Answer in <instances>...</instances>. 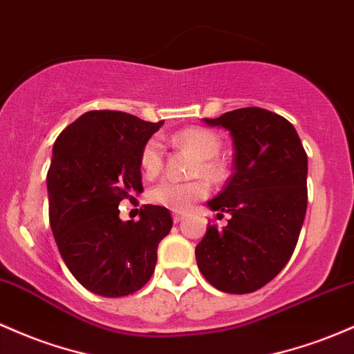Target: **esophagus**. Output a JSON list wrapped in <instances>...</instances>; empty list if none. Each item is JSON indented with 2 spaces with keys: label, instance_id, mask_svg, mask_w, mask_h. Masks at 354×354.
<instances>
[{
  "label": "esophagus",
  "instance_id": "esophagus-1",
  "mask_svg": "<svg viewBox=\"0 0 354 354\" xmlns=\"http://www.w3.org/2000/svg\"><path fill=\"white\" fill-rule=\"evenodd\" d=\"M183 218H185L183 213H173V221H174V223H180V221L183 220Z\"/></svg>",
  "mask_w": 354,
  "mask_h": 354
}]
</instances>
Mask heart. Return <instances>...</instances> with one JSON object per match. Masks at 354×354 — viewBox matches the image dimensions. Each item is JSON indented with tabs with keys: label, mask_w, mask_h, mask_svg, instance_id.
Here are the masks:
<instances>
[{
	"label": "heart",
	"mask_w": 354,
	"mask_h": 354,
	"mask_svg": "<svg viewBox=\"0 0 354 354\" xmlns=\"http://www.w3.org/2000/svg\"><path fill=\"white\" fill-rule=\"evenodd\" d=\"M176 146L186 147L200 158L195 174H201L208 181L218 183L227 176V166L216 156L220 154L221 141L212 131L203 127H188L173 136ZM165 162V147L161 139L153 136L145 142L141 149V168L147 176H156ZM207 185L203 181H183L162 180L161 183L153 186L149 192V200L156 205L166 207L173 212H185L198 200L207 195Z\"/></svg>",
	"instance_id": "heart-1"
}]
</instances>
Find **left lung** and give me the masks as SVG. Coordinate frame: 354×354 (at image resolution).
Listing matches in <instances>:
<instances>
[{"instance_id":"left-lung-1","label":"left lung","mask_w":354,"mask_h":354,"mask_svg":"<svg viewBox=\"0 0 354 354\" xmlns=\"http://www.w3.org/2000/svg\"><path fill=\"white\" fill-rule=\"evenodd\" d=\"M234 141V174L208 208L230 215L227 227L208 225L196 263L218 290L248 294L279 274L296 248L308 208V154L289 120L259 107L216 119Z\"/></svg>"}]
</instances>
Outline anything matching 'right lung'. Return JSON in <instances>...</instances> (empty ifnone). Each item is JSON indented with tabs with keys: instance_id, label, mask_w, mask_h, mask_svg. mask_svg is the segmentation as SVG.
Returning a JSON list of instances; mask_svg holds the SVG:
<instances>
[{
	"instance_id": "add662e5",
	"label": "right lung",
	"mask_w": 354,
	"mask_h": 354,
	"mask_svg": "<svg viewBox=\"0 0 354 354\" xmlns=\"http://www.w3.org/2000/svg\"><path fill=\"white\" fill-rule=\"evenodd\" d=\"M119 111H91L62 131L46 174L50 227L65 266L97 296L122 297L153 275L173 227L168 208L142 205L139 220L119 203L142 193L141 149L159 127Z\"/></svg>"
}]
</instances>
